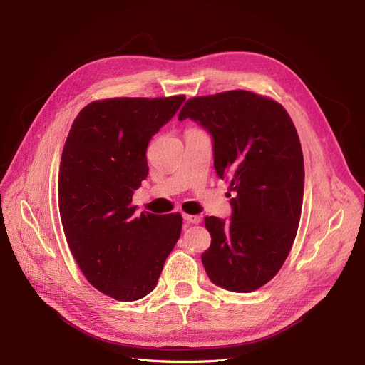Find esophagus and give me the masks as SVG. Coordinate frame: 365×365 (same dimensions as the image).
<instances>
[{
    "instance_id": "obj_1",
    "label": "esophagus",
    "mask_w": 365,
    "mask_h": 365,
    "mask_svg": "<svg viewBox=\"0 0 365 365\" xmlns=\"http://www.w3.org/2000/svg\"><path fill=\"white\" fill-rule=\"evenodd\" d=\"M184 220L187 224H200L201 217L200 216H193V215H182Z\"/></svg>"
}]
</instances>
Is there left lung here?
<instances>
[{"label": "left lung", "mask_w": 365, "mask_h": 365, "mask_svg": "<svg viewBox=\"0 0 365 365\" xmlns=\"http://www.w3.org/2000/svg\"><path fill=\"white\" fill-rule=\"evenodd\" d=\"M190 118L213 141L215 169L230 181V220L205 217L212 236L201 260L208 279L231 292H252L279 272L300 224L304 163L286 109L237 90L187 101Z\"/></svg>", "instance_id": "left-lung-1"}]
</instances>
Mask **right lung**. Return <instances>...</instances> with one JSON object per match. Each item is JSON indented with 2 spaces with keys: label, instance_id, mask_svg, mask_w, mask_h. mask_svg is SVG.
Returning a JSON list of instances; mask_svg holds the SVG:
<instances>
[{
  "label": "right lung",
  "instance_id": "obj_1",
  "mask_svg": "<svg viewBox=\"0 0 365 365\" xmlns=\"http://www.w3.org/2000/svg\"><path fill=\"white\" fill-rule=\"evenodd\" d=\"M184 101L93 102L76 117L65 141L58 181L63 233L86 280L118 302L153 291L181 236V215H137L130 202L149 172L150 138Z\"/></svg>",
  "mask_w": 365,
  "mask_h": 365
}]
</instances>
